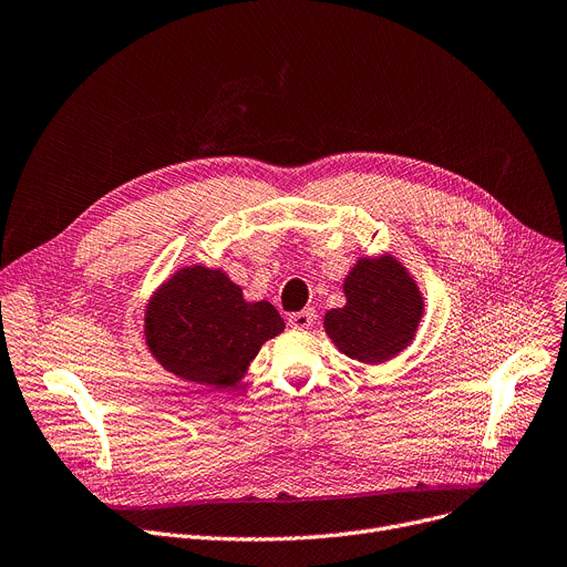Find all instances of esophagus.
<instances>
[{"mask_svg": "<svg viewBox=\"0 0 567 567\" xmlns=\"http://www.w3.org/2000/svg\"><path fill=\"white\" fill-rule=\"evenodd\" d=\"M315 310H301V312H293L291 317H289V326L291 329H296V331H308L310 326L315 323Z\"/></svg>", "mask_w": 567, "mask_h": 567, "instance_id": "esophagus-1", "label": "esophagus"}]
</instances>
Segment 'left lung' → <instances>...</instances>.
<instances>
[{
    "label": "left lung",
    "mask_w": 567,
    "mask_h": 567,
    "mask_svg": "<svg viewBox=\"0 0 567 567\" xmlns=\"http://www.w3.org/2000/svg\"><path fill=\"white\" fill-rule=\"evenodd\" d=\"M347 303L323 315V331L349 359L381 365L402 353L425 315L423 291L391 252L359 257L342 282Z\"/></svg>",
    "instance_id": "1"
}]
</instances>
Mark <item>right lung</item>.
Here are the masks:
<instances>
[{"label":"right lung","mask_w":567,"mask_h":567,"mask_svg":"<svg viewBox=\"0 0 567 567\" xmlns=\"http://www.w3.org/2000/svg\"><path fill=\"white\" fill-rule=\"evenodd\" d=\"M285 331V319L268 301H248L223 268L182 266L144 308V344L169 374L234 389L246 377L261 344Z\"/></svg>","instance_id":"obj_1"}]
</instances>
